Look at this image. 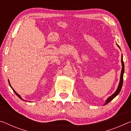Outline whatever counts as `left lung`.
I'll return each mask as SVG.
<instances>
[{
    "mask_svg": "<svg viewBox=\"0 0 131 131\" xmlns=\"http://www.w3.org/2000/svg\"><path fill=\"white\" fill-rule=\"evenodd\" d=\"M117 46H118L119 49H120V47H119V46L118 45V44H117ZM123 55H121L122 69H121V72L120 79H119V84H118V87H117V90L116 91H115V92L114 93V94H112L110 96L108 97V98L106 99V101H105V103L103 104V106L107 105V104L109 103L111 101H112L113 99L115 97H116V96H117V95H118V94L119 93V92H120V91L121 90L122 86H123V76H124V62H123Z\"/></svg>",
    "mask_w": 131,
    "mask_h": 131,
    "instance_id": "left-lung-1",
    "label": "left lung"
}]
</instances>
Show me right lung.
<instances>
[{
  "label": "right lung",
  "instance_id": "obj_1",
  "mask_svg": "<svg viewBox=\"0 0 131 131\" xmlns=\"http://www.w3.org/2000/svg\"><path fill=\"white\" fill-rule=\"evenodd\" d=\"M8 83H9V85H10V87L11 88H12V90H13V91H14V92L15 93V94H16V95H17V96H18V97H19V98H20L21 99V100H23V101H25V100H24V99H23V98H22V97L20 96V95H19L18 94V93H17L16 92V91H15L14 90V89H13V87H12V85H11V84H10V81H9V80H8Z\"/></svg>",
  "mask_w": 131,
  "mask_h": 131
}]
</instances>
